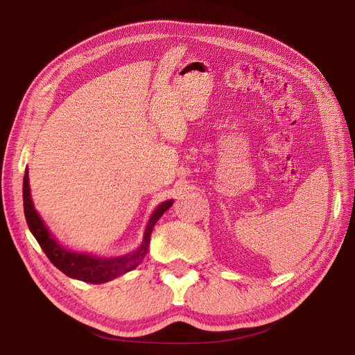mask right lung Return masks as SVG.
Returning <instances> with one entry per match:
<instances>
[{
    "label": "right lung",
    "instance_id": "add662e5",
    "mask_svg": "<svg viewBox=\"0 0 355 355\" xmlns=\"http://www.w3.org/2000/svg\"><path fill=\"white\" fill-rule=\"evenodd\" d=\"M22 198H24V215L28 229L33 233L37 244L41 245L50 262L56 268L61 270L64 275L73 279H79V281H84L88 284H103L112 281V279L122 276L137 267L148 253L150 233H153L155 223L160 220V216L172 206V200L158 205V207L154 210V214L149 218L140 243L137 244V247L132 248L131 252H126L117 256H97L92 253L71 252L69 248L62 247L55 238H53L50 230L45 227L41 216L37 215L35 210L32 195H30L27 169L24 173V183H22Z\"/></svg>",
    "mask_w": 355,
    "mask_h": 355
}]
</instances>
